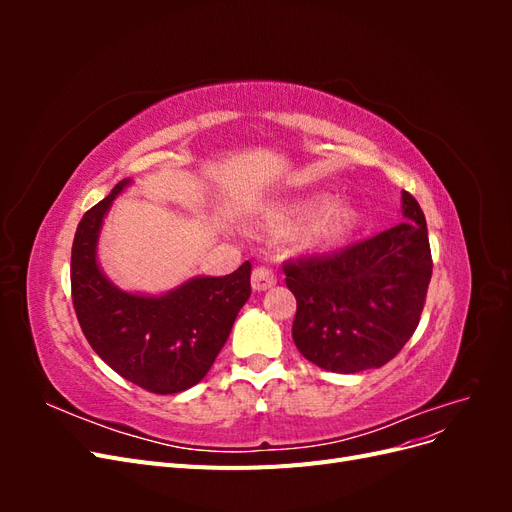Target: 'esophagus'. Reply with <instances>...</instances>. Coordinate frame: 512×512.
I'll return each instance as SVG.
<instances>
[{
	"label": "esophagus",
	"mask_w": 512,
	"mask_h": 512,
	"mask_svg": "<svg viewBox=\"0 0 512 512\" xmlns=\"http://www.w3.org/2000/svg\"><path fill=\"white\" fill-rule=\"evenodd\" d=\"M275 282H277V277L267 265H258L254 269V273H252V288L254 290H258V292L269 290L271 286H275Z\"/></svg>",
	"instance_id": "34e87169"
}]
</instances>
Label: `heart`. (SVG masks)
<instances>
[{"instance_id": "heart-1", "label": "heart", "mask_w": 512, "mask_h": 512, "mask_svg": "<svg viewBox=\"0 0 512 512\" xmlns=\"http://www.w3.org/2000/svg\"><path fill=\"white\" fill-rule=\"evenodd\" d=\"M327 202V194H307L275 207L271 213V226L277 230H290L303 226V241L312 247H333L346 241L361 224V211L352 200Z\"/></svg>"}]
</instances>
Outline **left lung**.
Segmentation results:
<instances>
[{
	"label": "left lung",
	"mask_w": 512,
	"mask_h": 512,
	"mask_svg": "<svg viewBox=\"0 0 512 512\" xmlns=\"http://www.w3.org/2000/svg\"><path fill=\"white\" fill-rule=\"evenodd\" d=\"M401 222L335 254L290 260L292 339L309 363L356 374L389 363L418 327L431 280L421 205L401 192Z\"/></svg>",
	"instance_id": "left-lung-1"
}]
</instances>
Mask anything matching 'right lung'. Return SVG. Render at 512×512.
I'll use <instances>...</instances> for the list:
<instances>
[{
    "label": "right lung",
    "mask_w": 512,
    "mask_h": 512,
    "mask_svg": "<svg viewBox=\"0 0 512 512\" xmlns=\"http://www.w3.org/2000/svg\"><path fill=\"white\" fill-rule=\"evenodd\" d=\"M123 179L76 228L72 303L89 346L121 378L158 395L181 393L207 376L239 309L250 299V260L224 277H192L160 297L117 288L98 265V237Z\"/></svg>",
    "instance_id": "1"
}]
</instances>
